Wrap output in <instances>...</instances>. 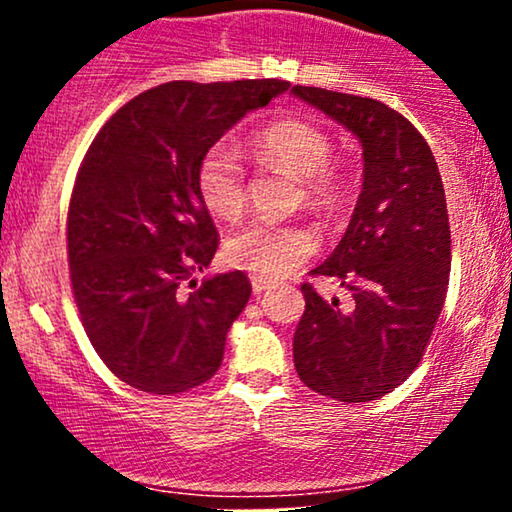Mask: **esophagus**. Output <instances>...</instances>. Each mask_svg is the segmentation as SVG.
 I'll list each match as a JSON object with an SVG mask.
<instances>
[{
  "instance_id": "34e87169",
  "label": "esophagus",
  "mask_w": 512,
  "mask_h": 512,
  "mask_svg": "<svg viewBox=\"0 0 512 512\" xmlns=\"http://www.w3.org/2000/svg\"><path fill=\"white\" fill-rule=\"evenodd\" d=\"M269 289H274V281L262 279V276H252V291L264 293V291H269Z\"/></svg>"
}]
</instances>
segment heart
I'll list each match as a JSON object with an SVG mask.
<instances>
[{
    "label": "heart",
    "instance_id": "1",
    "mask_svg": "<svg viewBox=\"0 0 512 512\" xmlns=\"http://www.w3.org/2000/svg\"><path fill=\"white\" fill-rule=\"evenodd\" d=\"M250 151L267 166L298 178V202L330 211L349 197V173L332 161V137L325 127L305 117H279L248 139ZM199 199L216 219L236 221L248 202L245 168L236 151L214 144L195 170ZM317 236L308 223L252 221L226 240V260L252 276L276 281L296 272L313 255Z\"/></svg>",
    "mask_w": 512,
    "mask_h": 512
}]
</instances>
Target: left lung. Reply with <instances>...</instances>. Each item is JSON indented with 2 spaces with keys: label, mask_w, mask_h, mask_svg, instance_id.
Segmentation results:
<instances>
[{
  "label": "left lung",
  "mask_w": 512,
  "mask_h": 512,
  "mask_svg": "<svg viewBox=\"0 0 512 512\" xmlns=\"http://www.w3.org/2000/svg\"><path fill=\"white\" fill-rule=\"evenodd\" d=\"M363 146V190L344 238L310 274L332 276L349 305L303 284L305 313L293 363L310 390L370 402L419 366L450 281V223L431 146L404 115L375 98L293 86Z\"/></svg>",
  "instance_id": "obj_1"
}]
</instances>
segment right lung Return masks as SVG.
<instances>
[{"instance_id": "obj_1", "label": "right lung", "mask_w": 512, "mask_h": 512, "mask_svg": "<svg viewBox=\"0 0 512 512\" xmlns=\"http://www.w3.org/2000/svg\"><path fill=\"white\" fill-rule=\"evenodd\" d=\"M289 81H168L122 105L88 146L67 214L69 279L93 349L122 383L180 395L223 361L250 298L245 272L197 286L219 248L199 158Z\"/></svg>"}]
</instances>
